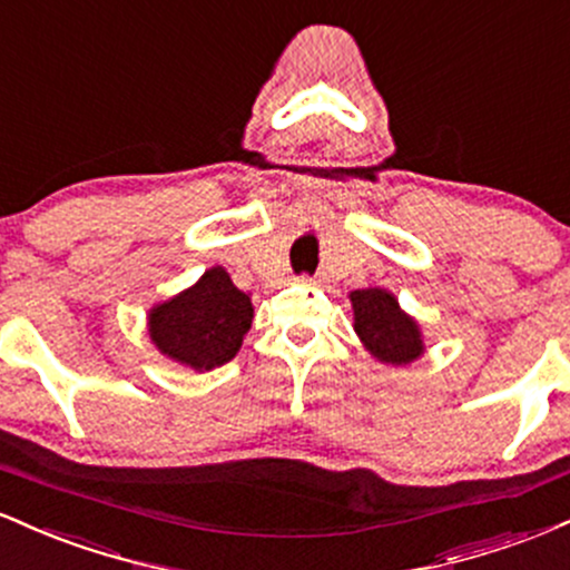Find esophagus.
I'll use <instances>...</instances> for the list:
<instances>
[{
    "label": "esophagus",
    "mask_w": 570,
    "mask_h": 570,
    "mask_svg": "<svg viewBox=\"0 0 570 570\" xmlns=\"http://www.w3.org/2000/svg\"><path fill=\"white\" fill-rule=\"evenodd\" d=\"M297 281H299V284H318V281H322V278L307 276V273H303V276H297Z\"/></svg>",
    "instance_id": "esophagus-1"
}]
</instances>
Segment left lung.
Returning a JSON list of instances; mask_svg holds the SVG:
<instances>
[{"label": "left lung", "mask_w": 570, "mask_h": 570, "mask_svg": "<svg viewBox=\"0 0 570 570\" xmlns=\"http://www.w3.org/2000/svg\"><path fill=\"white\" fill-rule=\"evenodd\" d=\"M353 326L358 337L385 364H407L421 356L423 340L417 324L399 311L394 294L385 289L351 292Z\"/></svg>", "instance_id": "1"}]
</instances>
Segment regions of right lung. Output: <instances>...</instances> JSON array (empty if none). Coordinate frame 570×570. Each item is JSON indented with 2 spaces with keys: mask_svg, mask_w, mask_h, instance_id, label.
Masks as SVG:
<instances>
[{
  "mask_svg": "<svg viewBox=\"0 0 570 570\" xmlns=\"http://www.w3.org/2000/svg\"><path fill=\"white\" fill-rule=\"evenodd\" d=\"M252 316V297L222 267H212L193 289L153 307L149 337L176 362L193 370H214L238 353Z\"/></svg>",
  "mask_w": 570,
  "mask_h": 570,
  "instance_id": "obj_1",
  "label": "right lung"
}]
</instances>
